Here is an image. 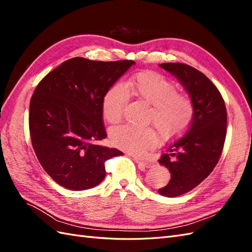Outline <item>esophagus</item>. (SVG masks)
Masks as SVG:
<instances>
[{"label": "esophagus", "mask_w": 252, "mask_h": 252, "mask_svg": "<svg viewBox=\"0 0 252 252\" xmlns=\"http://www.w3.org/2000/svg\"><path fill=\"white\" fill-rule=\"evenodd\" d=\"M134 158V161L138 163L139 165H141V166H143V167H146V168H149V167H151L152 165H154V163L152 162H150V161H145V159H143V158Z\"/></svg>", "instance_id": "34e87169"}]
</instances>
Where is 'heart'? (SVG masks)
Returning a JSON list of instances; mask_svg holds the SVG:
<instances>
[{"instance_id":"obj_1","label":"heart","mask_w":252,"mask_h":252,"mask_svg":"<svg viewBox=\"0 0 252 252\" xmlns=\"http://www.w3.org/2000/svg\"><path fill=\"white\" fill-rule=\"evenodd\" d=\"M126 86L138 100L151 105L148 120L163 138L171 139L186 130L193 116L192 103L188 96L178 93L173 82L154 71H141L133 74ZM128 98L129 93L124 85H112L102 103L105 120L110 124L119 123ZM110 140L114 146L129 154L142 155L155 146L158 136L151 127L123 125L112 129Z\"/></svg>"}]
</instances>
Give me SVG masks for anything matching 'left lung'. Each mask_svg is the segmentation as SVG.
Returning <instances> with one entry per match:
<instances>
[{
	"instance_id": "8db88e82",
	"label": "left lung",
	"mask_w": 252,
	"mask_h": 252,
	"mask_svg": "<svg viewBox=\"0 0 252 252\" xmlns=\"http://www.w3.org/2000/svg\"><path fill=\"white\" fill-rule=\"evenodd\" d=\"M159 67L179 80L193 107L185 135L168 145L158 159L169 170L170 180L158 192L173 197L196 187L218 164L226 138L227 111L219 89L201 71L182 63H163Z\"/></svg>"
}]
</instances>
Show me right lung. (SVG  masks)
<instances>
[{
	"label": "right lung",
	"instance_id": "obj_1",
	"mask_svg": "<svg viewBox=\"0 0 252 252\" xmlns=\"http://www.w3.org/2000/svg\"><path fill=\"white\" fill-rule=\"evenodd\" d=\"M135 63L65 61L36 86L29 106V131L40 164L67 189L93 188L105 179V162L123 152L98 145L105 139V94Z\"/></svg>",
	"mask_w": 252,
	"mask_h": 252
}]
</instances>
